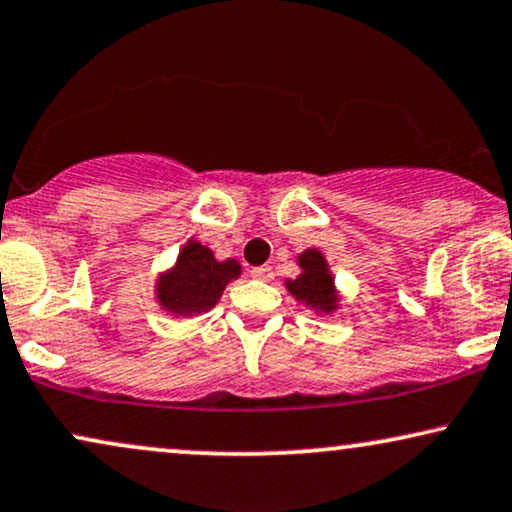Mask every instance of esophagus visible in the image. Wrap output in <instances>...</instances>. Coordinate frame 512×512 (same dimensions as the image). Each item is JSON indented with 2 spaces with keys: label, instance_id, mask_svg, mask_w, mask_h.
Instances as JSON below:
<instances>
[{
  "label": "esophagus",
  "instance_id": "obj_1",
  "mask_svg": "<svg viewBox=\"0 0 512 512\" xmlns=\"http://www.w3.org/2000/svg\"><path fill=\"white\" fill-rule=\"evenodd\" d=\"M249 272H251V277H254V280H261V282H268L272 277L270 265H256V268H251Z\"/></svg>",
  "mask_w": 512,
  "mask_h": 512
}]
</instances>
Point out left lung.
<instances>
[{
	"label": "left lung",
	"mask_w": 512,
	"mask_h": 512,
	"mask_svg": "<svg viewBox=\"0 0 512 512\" xmlns=\"http://www.w3.org/2000/svg\"><path fill=\"white\" fill-rule=\"evenodd\" d=\"M298 275L284 282V287L296 303L313 310L315 315H334L341 308V291L336 289V277L329 268L327 256L320 249L310 247L296 256Z\"/></svg>",
	"instance_id": "left-lung-1"
}]
</instances>
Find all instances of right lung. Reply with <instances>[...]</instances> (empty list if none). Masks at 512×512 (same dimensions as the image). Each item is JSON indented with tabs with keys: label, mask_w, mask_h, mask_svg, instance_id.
Segmentation results:
<instances>
[{
	"label": "right lung",
	"mask_w": 512,
	"mask_h": 512,
	"mask_svg": "<svg viewBox=\"0 0 512 512\" xmlns=\"http://www.w3.org/2000/svg\"><path fill=\"white\" fill-rule=\"evenodd\" d=\"M242 275L235 258L218 261L207 244L188 240L176 261L157 275L152 296L159 310L174 317H195L209 313L221 301L225 287Z\"/></svg>",
	"instance_id": "add662e5"
}]
</instances>
